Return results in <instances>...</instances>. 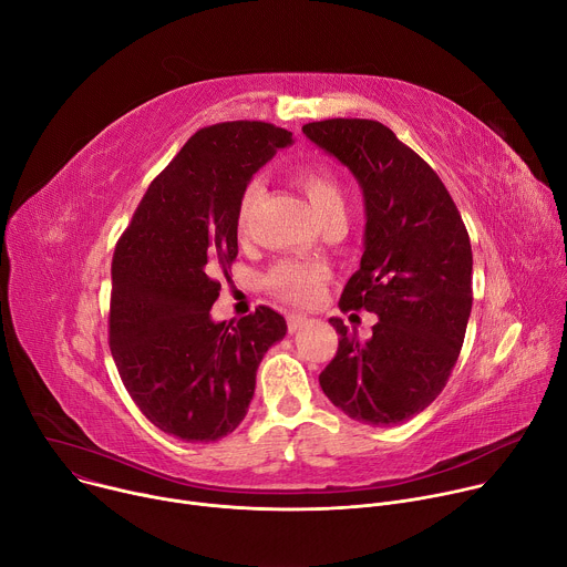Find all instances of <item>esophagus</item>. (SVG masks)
Returning a JSON list of instances; mask_svg holds the SVG:
<instances>
[{"instance_id":"obj_1","label":"esophagus","mask_w":567,"mask_h":567,"mask_svg":"<svg viewBox=\"0 0 567 567\" xmlns=\"http://www.w3.org/2000/svg\"><path fill=\"white\" fill-rule=\"evenodd\" d=\"M303 322H306V318H301V316H288V331L290 333L299 331L303 327Z\"/></svg>"}]
</instances>
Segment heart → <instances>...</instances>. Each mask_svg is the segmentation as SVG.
Segmentation results:
<instances>
[{
	"mask_svg": "<svg viewBox=\"0 0 567 567\" xmlns=\"http://www.w3.org/2000/svg\"><path fill=\"white\" fill-rule=\"evenodd\" d=\"M297 186L306 194L312 212L318 218H327L329 214L344 212V192L338 177L327 168H299L295 175ZM261 198V182L251 179L240 194L236 207V229L245 234ZM329 279V270L324 266L281 261L266 275V286L272 295L295 306L318 303L324 295V286Z\"/></svg>",
	"mask_w": 567,
	"mask_h": 567,
	"instance_id": "b5f03b06",
	"label": "heart"
}]
</instances>
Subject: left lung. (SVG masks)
<instances>
[{
    "mask_svg": "<svg viewBox=\"0 0 567 567\" xmlns=\"http://www.w3.org/2000/svg\"><path fill=\"white\" fill-rule=\"evenodd\" d=\"M301 131L349 166L364 196V251L338 306L379 316L367 342L329 320L340 342L320 385L360 423H403L442 394L464 344L473 306L466 225L444 182L388 125L324 118Z\"/></svg>",
    "mask_w": 567,
    "mask_h": 567,
    "instance_id": "left-lung-1",
    "label": "left lung"
}]
</instances>
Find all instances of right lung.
Masks as SVG:
<instances>
[{
	"label": "right lung",
	"mask_w": 567,
	"mask_h": 567,
	"mask_svg": "<svg viewBox=\"0 0 567 567\" xmlns=\"http://www.w3.org/2000/svg\"><path fill=\"white\" fill-rule=\"evenodd\" d=\"M292 133L266 121L200 128L151 182L112 257L110 351L142 414L182 442H216L245 419L266 351L286 336L259 306L214 322L238 255L243 188Z\"/></svg>",
	"instance_id": "1"
}]
</instances>
